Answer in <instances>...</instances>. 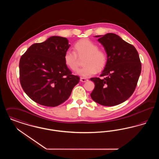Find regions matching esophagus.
I'll list each match as a JSON object with an SVG mask.
<instances>
[{
	"mask_svg": "<svg viewBox=\"0 0 159 159\" xmlns=\"http://www.w3.org/2000/svg\"><path fill=\"white\" fill-rule=\"evenodd\" d=\"M80 80L81 82H86V81H88V80L87 79H86V78L80 77Z\"/></svg>",
	"mask_w": 159,
	"mask_h": 159,
	"instance_id": "34e87169",
	"label": "esophagus"
}]
</instances>
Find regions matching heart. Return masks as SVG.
Segmentation results:
<instances>
[{
  "label": "heart",
  "mask_w": 159,
  "mask_h": 159,
  "mask_svg": "<svg viewBox=\"0 0 159 159\" xmlns=\"http://www.w3.org/2000/svg\"><path fill=\"white\" fill-rule=\"evenodd\" d=\"M74 48L75 52L71 50L66 51L64 60L68 68L72 71H76L79 67L77 57L80 58L85 57L83 61L84 66L77 70L78 75L88 77L105 68L107 63V55L104 51L99 49L97 44L89 40L84 39L77 42Z\"/></svg>",
  "instance_id": "heart-1"
}]
</instances>
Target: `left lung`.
I'll return each instance as SVG.
<instances>
[{
	"instance_id": "1",
	"label": "left lung",
	"mask_w": 159,
	"mask_h": 159,
	"mask_svg": "<svg viewBox=\"0 0 159 159\" xmlns=\"http://www.w3.org/2000/svg\"><path fill=\"white\" fill-rule=\"evenodd\" d=\"M104 46L107 63L99 77L91 78L95 88L92 99L102 106H114L126 101L136 88L141 64L136 48L114 33L95 36Z\"/></svg>"
}]
</instances>
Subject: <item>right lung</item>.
I'll return each mask as SVG.
<instances>
[{"mask_svg": "<svg viewBox=\"0 0 159 159\" xmlns=\"http://www.w3.org/2000/svg\"><path fill=\"white\" fill-rule=\"evenodd\" d=\"M70 46L67 38L54 36L32 45L21 56L20 83L34 102L47 107L59 106L79 82V77L72 75L64 62V53Z\"/></svg>", "mask_w": 159, "mask_h": 159, "instance_id": "right-lung-1", "label": "right lung"}]
</instances>
